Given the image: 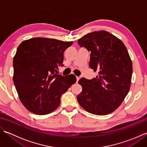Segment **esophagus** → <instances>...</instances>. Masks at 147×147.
Wrapping results in <instances>:
<instances>
[{"label": "esophagus", "instance_id": "esophagus-1", "mask_svg": "<svg viewBox=\"0 0 147 147\" xmlns=\"http://www.w3.org/2000/svg\"><path fill=\"white\" fill-rule=\"evenodd\" d=\"M80 80V77L79 76H76V82H78Z\"/></svg>", "mask_w": 147, "mask_h": 147}]
</instances>
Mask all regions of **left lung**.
<instances>
[{"mask_svg":"<svg viewBox=\"0 0 147 147\" xmlns=\"http://www.w3.org/2000/svg\"><path fill=\"white\" fill-rule=\"evenodd\" d=\"M78 43L91 52L90 67L98 73L92 80H79L82 91L77 96L78 102L91 114H110L130 89L133 65L129 53L120 39L104 30L86 34Z\"/></svg>","mask_w":147,"mask_h":147,"instance_id":"1","label":"left lung"}]
</instances>
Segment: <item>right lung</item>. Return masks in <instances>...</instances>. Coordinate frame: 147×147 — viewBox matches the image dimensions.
Wrapping results in <instances>:
<instances>
[{"mask_svg": "<svg viewBox=\"0 0 147 147\" xmlns=\"http://www.w3.org/2000/svg\"><path fill=\"white\" fill-rule=\"evenodd\" d=\"M73 42L33 38L22 42L13 58V82L22 104L38 115L51 113L61 97L76 82L74 74H57L64 52Z\"/></svg>", "mask_w": 147, "mask_h": 147, "instance_id": "add662e5", "label": "right lung"}]
</instances>
